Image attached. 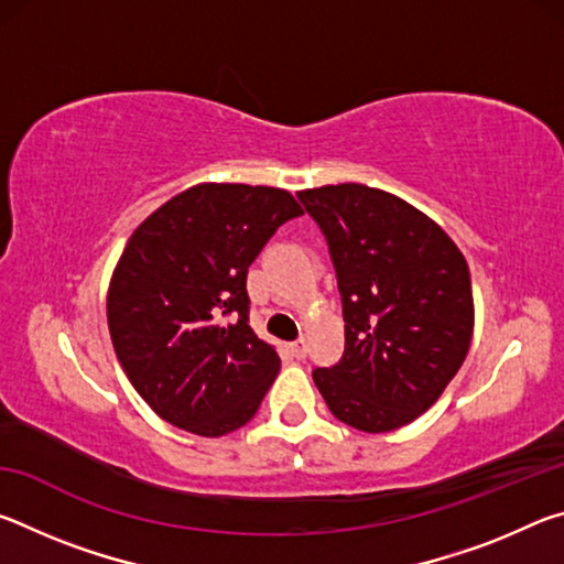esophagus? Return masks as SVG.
Segmentation results:
<instances>
[{
	"label": "esophagus",
	"instance_id": "obj_1",
	"mask_svg": "<svg viewBox=\"0 0 564 564\" xmlns=\"http://www.w3.org/2000/svg\"><path fill=\"white\" fill-rule=\"evenodd\" d=\"M289 350H291V356L293 358H305V340L303 338H299V340H293V343H289Z\"/></svg>",
	"mask_w": 564,
	"mask_h": 564
}]
</instances>
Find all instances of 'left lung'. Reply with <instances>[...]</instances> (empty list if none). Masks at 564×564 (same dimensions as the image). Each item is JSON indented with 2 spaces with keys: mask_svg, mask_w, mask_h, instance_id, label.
Returning a JSON list of instances; mask_svg holds the SVG:
<instances>
[{
  "mask_svg": "<svg viewBox=\"0 0 564 564\" xmlns=\"http://www.w3.org/2000/svg\"><path fill=\"white\" fill-rule=\"evenodd\" d=\"M336 269L346 350L313 370L340 423L390 433L423 415L470 350L467 261L433 218L388 191L338 184L299 191Z\"/></svg>",
  "mask_w": 564,
  "mask_h": 564,
  "instance_id": "left-lung-1",
  "label": "left lung"
}]
</instances>
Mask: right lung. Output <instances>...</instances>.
I'll list each match as a JSON object with an SVG mask.
<instances>
[{
  "label": "right lung",
  "mask_w": 564,
  "mask_h": 564,
  "mask_svg": "<svg viewBox=\"0 0 564 564\" xmlns=\"http://www.w3.org/2000/svg\"><path fill=\"white\" fill-rule=\"evenodd\" d=\"M303 208L283 188L198 184L131 234L107 321L123 373L166 423L221 437L256 415L281 370L248 326V265Z\"/></svg>",
  "instance_id": "obj_1"
}]
</instances>
